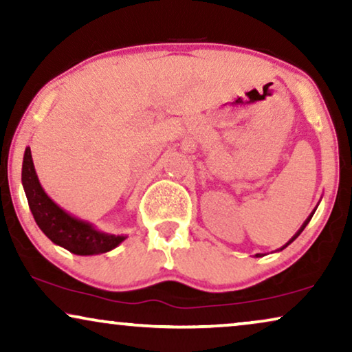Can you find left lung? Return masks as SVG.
Listing matches in <instances>:
<instances>
[{
    "mask_svg": "<svg viewBox=\"0 0 352 352\" xmlns=\"http://www.w3.org/2000/svg\"><path fill=\"white\" fill-rule=\"evenodd\" d=\"M314 211H316V210H314ZM314 211H312V213H311L309 216H307V219L305 221V223H302V226H301V228H300V229H298V232H296L295 235H293V237H292L290 240H288V242H287L285 245H283V247H282L280 250H283V248H287V247H288V245H290V243L293 242V240H295V239L298 237V235H300V234L302 232V230H305V228H306V226H307V223H309V221H311V218H312V214H314ZM280 250H278V252H280ZM261 256H263V254H261V253H258V254H256V258H261Z\"/></svg>",
    "mask_w": 352,
    "mask_h": 352,
    "instance_id": "1",
    "label": "left lung"
}]
</instances>
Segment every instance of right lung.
<instances>
[{
	"label": "right lung",
	"instance_id": "1",
	"mask_svg": "<svg viewBox=\"0 0 352 352\" xmlns=\"http://www.w3.org/2000/svg\"><path fill=\"white\" fill-rule=\"evenodd\" d=\"M22 186L38 228L51 242L69 250L70 253L80 256L107 253L126 239V235L107 234L96 229L88 221L67 213L54 200L50 199L36 176L30 147H27L23 153Z\"/></svg>",
	"mask_w": 352,
	"mask_h": 352
}]
</instances>
